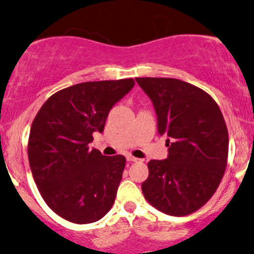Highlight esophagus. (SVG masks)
Returning <instances> with one entry per match:
<instances>
[{
  "mask_svg": "<svg viewBox=\"0 0 254 254\" xmlns=\"http://www.w3.org/2000/svg\"><path fill=\"white\" fill-rule=\"evenodd\" d=\"M127 161H129V163H137V161H140V159L138 158H134V156L132 155H127Z\"/></svg>",
  "mask_w": 254,
  "mask_h": 254,
  "instance_id": "34e87169",
  "label": "esophagus"
}]
</instances>
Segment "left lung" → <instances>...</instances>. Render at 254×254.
Masks as SVG:
<instances>
[{
  "label": "left lung",
  "instance_id": "8db88e82",
  "mask_svg": "<svg viewBox=\"0 0 254 254\" xmlns=\"http://www.w3.org/2000/svg\"><path fill=\"white\" fill-rule=\"evenodd\" d=\"M153 101L169 156L150 160L142 192L161 213L185 216L213 197L225 174L229 133L218 104L203 89L174 78H135Z\"/></svg>",
  "mask_w": 254,
  "mask_h": 254
}]
</instances>
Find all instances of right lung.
Instances as JSON below:
<instances>
[{
	"label": "right lung",
	"instance_id": "right-lung-1",
	"mask_svg": "<svg viewBox=\"0 0 254 254\" xmlns=\"http://www.w3.org/2000/svg\"><path fill=\"white\" fill-rule=\"evenodd\" d=\"M132 78L85 82L45 101L31 124L28 159L41 197L74 224L100 220L112 208L126 158L89 148L112 106L133 88Z\"/></svg>",
	"mask_w": 254,
	"mask_h": 254
}]
</instances>
